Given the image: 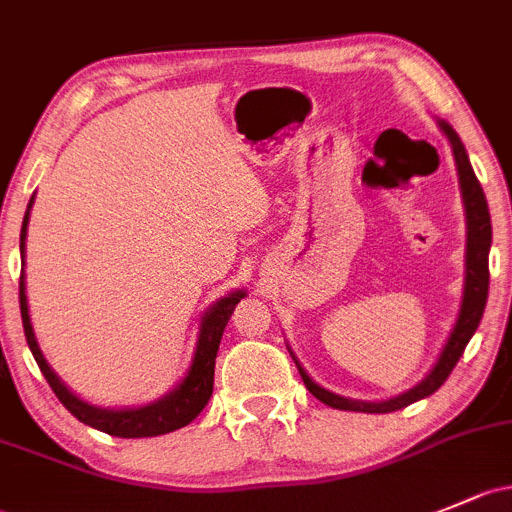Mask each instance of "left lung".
Returning <instances> with one entry per match:
<instances>
[{
	"label": "left lung",
	"instance_id": "8db88e82",
	"mask_svg": "<svg viewBox=\"0 0 512 512\" xmlns=\"http://www.w3.org/2000/svg\"><path fill=\"white\" fill-rule=\"evenodd\" d=\"M444 134L449 137L451 149H454L456 169H459V184H461V196H464L466 206V287H464V301H461L459 319H456L454 331H451L449 341H446L444 351H441L437 365L432 368V373L422 380L417 387H412L410 392L400 397H392L385 402H360V400H348V397L333 395V392L324 390L304 373V368L297 363L301 380H304L306 390L321 400L324 405L333 407V410H346V412H370V414H385L402 410V407L412 405V402L422 400V397L437 392L441 385L446 383V378L451 375V370L459 363L461 353H464L466 343L471 341V336L476 333L478 324H481L483 309H486L488 299V250H491V213H488L486 196H483V188L478 184L476 174L471 169L469 154H466L464 144H461L459 134L454 132L446 122H439Z\"/></svg>",
	"mask_w": 512,
	"mask_h": 512
}]
</instances>
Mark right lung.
I'll list each match as a JSON object with an SVG mask.
<instances>
[{
	"label": "right lung",
	"instance_id": "add662e5",
	"mask_svg": "<svg viewBox=\"0 0 512 512\" xmlns=\"http://www.w3.org/2000/svg\"><path fill=\"white\" fill-rule=\"evenodd\" d=\"M34 203V196H31ZM26 225H29V211L24 215V223H21V238L19 247L24 252V240H26ZM245 297L242 292H233L220 301H215L213 309L206 311L201 324V333H198L196 353H193L191 368H188L186 378L181 380V385L174 392L164 397V400L154 402V405L137 407V410H102V407H93L88 402H83L80 397H75L61 380L56 378L51 368H48L46 358L39 351V343L34 338V328H31L29 319V306H26V292H24V274L19 277V306H21V324H24V336L29 343L31 353H34L36 363H39L43 378L51 385V390L56 392V397L61 400V405L73 414L75 419H80L88 427L100 429V432L112 434V437L122 439H142V437H159V434H169L174 429L186 427L188 422L201 414L203 407L208 405L213 395V373H215V355H218L220 338H223L225 324H228L230 314H233L235 304Z\"/></svg>",
	"mask_w": 512,
	"mask_h": 512
}]
</instances>
